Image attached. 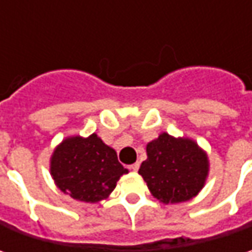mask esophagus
Returning a JSON list of instances; mask_svg holds the SVG:
<instances>
[{
	"label": "esophagus",
	"mask_w": 252,
	"mask_h": 252,
	"mask_svg": "<svg viewBox=\"0 0 252 252\" xmlns=\"http://www.w3.org/2000/svg\"><path fill=\"white\" fill-rule=\"evenodd\" d=\"M139 167H140V164H139V162H134V164H131V165H130V169H131V171H134V172H136V171L139 169Z\"/></svg>",
	"instance_id": "obj_1"
}]
</instances>
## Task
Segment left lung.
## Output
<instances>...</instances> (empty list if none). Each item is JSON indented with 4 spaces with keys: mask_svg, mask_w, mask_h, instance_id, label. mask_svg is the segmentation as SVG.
I'll use <instances>...</instances> for the list:
<instances>
[{
    "mask_svg": "<svg viewBox=\"0 0 252 252\" xmlns=\"http://www.w3.org/2000/svg\"><path fill=\"white\" fill-rule=\"evenodd\" d=\"M147 160L139 169L151 195L161 203H181L195 198L206 184L209 157L189 137L161 133L147 147Z\"/></svg>",
    "mask_w": 252,
    "mask_h": 252,
    "instance_id": "8db88e82",
    "label": "left lung"
}]
</instances>
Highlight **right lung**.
<instances>
[{"label": "right lung", "mask_w": 252, "mask_h": 252, "mask_svg": "<svg viewBox=\"0 0 252 252\" xmlns=\"http://www.w3.org/2000/svg\"><path fill=\"white\" fill-rule=\"evenodd\" d=\"M126 169L118 154L92 133L88 137L68 136L50 157V174L56 187L80 202L96 203L106 199Z\"/></svg>", "instance_id": "add662e5"}]
</instances>
